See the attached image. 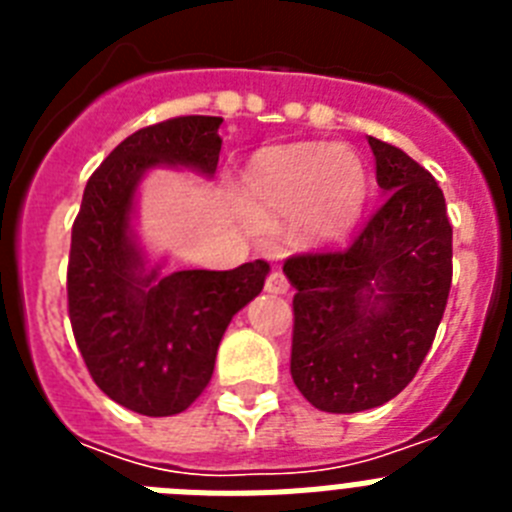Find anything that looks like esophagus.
<instances>
[{"label":"esophagus","instance_id":"esophagus-1","mask_svg":"<svg viewBox=\"0 0 512 512\" xmlns=\"http://www.w3.org/2000/svg\"><path fill=\"white\" fill-rule=\"evenodd\" d=\"M287 289L289 282L282 271H271L269 277H266V292H269V295H284Z\"/></svg>","mask_w":512,"mask_h":512}]
</instances>
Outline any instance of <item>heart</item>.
I'll list each match as a JSON object with an SVG mask.
<instances>
[{"label": "heart", "instance_id": "heart-1", "mask_svg": "<svg viewBox=\"0 0 512 512\" xmlns=\"http://www.w3.org/2000/svg\"><path fill=\"white\" fill-rule=\"evenodd\" d=\"M366 200V169L351 148L328 143L271 148L243 176V205L256 223L295 215L310 243L351 233Z\"/></svg>", "mask_w": 512, "mask_h": 512}]
</instances>
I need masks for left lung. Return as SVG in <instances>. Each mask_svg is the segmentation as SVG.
I'll return each instance as SVG.
<instances>
[{
	"instance_id": "8db88e82",
	"label": "left lung",
	"mask_w": 512,
	"mask_h": 512,
	"mask_svg": "<svg viewBox=\"0 0 512 512\" xmlns=\"http://www.w3.org/2000/svg\"><path fill=\"white\" fill-rule=\"evenodd\" d=\"M382 205L343 251L284 261L297 289L289 372L310 405L361 413L400 395L423 364L451 289L441 187L405 151L369 138Z\"/></svg>"
}]
</instances>
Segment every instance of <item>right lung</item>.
Segmentation results:
<instances>
[{
    "mask_svg": "<svg viewBox=\"0 0 512 512\" xmlns=\"http://www.w3.org/2000/svg\"><path fill=\"white\" fill-rule=\"evenodd\" d=\"M223 117L187 115L128 135L89 176L71 228L69 318L104 395L148 418L187 410L207 387L233 315L264 289L269 264L161 274L135 233L140 179L184 166L210 179Z\"/></svg>",
    "mask_w": 512,
    "mask_h": 512,
    "instance_id": "right-lung-1",
    "label": "right lung"
}]
</instances>
